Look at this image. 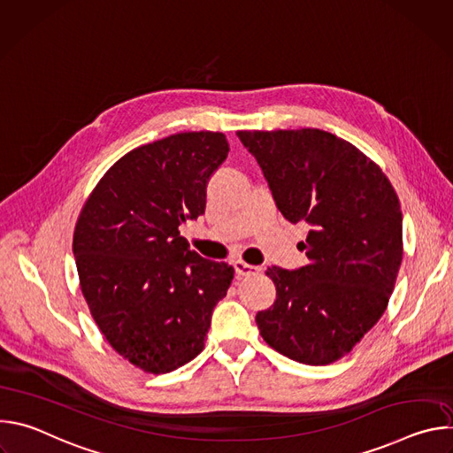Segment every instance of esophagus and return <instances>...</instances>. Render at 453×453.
I'll return each instance as SVG.
<instances>
[{
    "instance_id": "1",
    "label": "esophagus",
    "mask_w": 453,
    "mask_h": 453,
    "mask_svg": "<svg viewBox=\"0 0 453 453\" xmlns=\"http://www.w3.org/2000/svg\"><path fill=\"white\" fill-rule=\"evenodd\" d=\"M234 273H236V276L238 278H245V276H252L257 269L256 267H252V265H249V264H245V262H234Z\"/></svg>"
}]
</instances>
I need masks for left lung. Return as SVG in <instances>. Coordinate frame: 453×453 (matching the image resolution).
<instances>
[{
  "label": "left lung",
  "instance_id": "obj_1",
  "mask_svg": "<svg viewBox=\"0 0 453 453\" xmlns=\"http://www.w3.org/2000/svg\"><path fill=\"white\" fill-rule=\"evenodd\" d=\"M274 203L310 226V264L269 267L276 301L256 313L264 341L308 365L339 360L376 325L403 257L402 210L381 168L349 142L319 128L238 131Z\"/></svg>",
  "mask_w": 453,
  "mask_h": 453
}]
</instances>
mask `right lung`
I'll return each instance as SVG.
<instances>
[{
    "label": "right lung",
    "instance_id": "right-lung-1",
    "mask_svg": "<svg viewBox=\"0 0 453 453\" xmlns=\"http://www.w3.org/2000/svg\"><path fill=\"white\" fill-rule=\"evenodd\" d=\"M222 133H180L118 159L86 201L73 234L81 288L100 332L145 372H170L204 349L234 269L189 250L179 227L206 210L226 161Z\"/></svg>",
    "mask_w": 453,
    "mask_h": 453
}]
</instances>
